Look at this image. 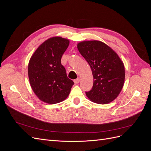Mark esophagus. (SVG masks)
Returning <instances> with one entry per match:
<instances>
[{
  "instance_id": "obj_1",
  "label": "esophagus",
  "mask_w": 151,
  "mask_h": 151,
  "mask_svg": "<svg viewBox=\"0 0 151 151\" xmlns=\"http://www.w3.org/2000/svg\"><path fill=\"white\" fill-rule=\"evenodd\" d=\"M80 78H76L74 80V82H75V84H78L80 82Z\"/></svg>"
}]
</instances>
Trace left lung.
Wrapping results in <instances>:
<instances>
[{"mask_svg": "<svg viewBox=\"0 0 151 151\" xmlns=\"http://www.w3.org/2000/svg\"><path fill=\"white\" fill-rule=\"evenodd\" d=\"M80 53L92 70L93 84L86 92L89 99L97 104H108L118 96L123 88L125 72L118 55L104 42L83 41L77 45Z\"/></svg>", "mask_w": 151, "mask_h": 151, "instance_id": "1", "label": "left lung"}]
</instances>
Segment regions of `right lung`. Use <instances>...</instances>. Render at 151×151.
Masks as SVG:
<instances>
[{"mask_svg":"<svg viewBox=\"0 0 151 151\" xmlns=\"http://www.w3.org/2000/svg\"><path fill=\"white\" fill-rule=\"evenodd\" d=\"M69 44L70 41L66 38H50L38 47L29 59V83L34 93L43 102L54 104L63 101L74 85L68 78L61 62Z\"/></svg>","mask_w":151,"mask_h":151,"instance_id":"add662e5","label":"right lung"}]
</instances>
